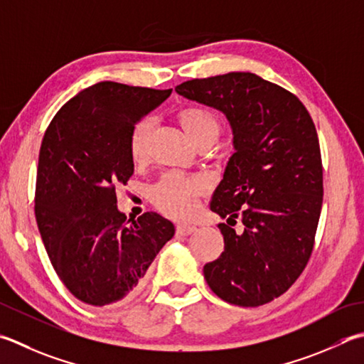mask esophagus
I'll return each mask as SVG.
<instances>
[{"instance_id":"obj_1","label":"esophagus","mask_w":364,"mask_h":364,"mask_svg":"<svg viewBox=\"0 0 364 364\" xmlns=\"http://www.w3.org/2000/svg\"><path fill=\"white\" fill-rule=\"evenodd\" d=\"M196 230H197V227H194V225H176L178 237H188V235H192Z\"/></svg>"}]
</instances>
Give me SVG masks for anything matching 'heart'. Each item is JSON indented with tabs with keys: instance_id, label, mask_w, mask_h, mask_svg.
I'll list each match as a JSON object with an SVG mask.
<instances>
[{
	"instance_id": "obj_1",
	"label": "heart",
	"mask_w": 364,
	"mask_h": 364,
	"mask_svg": "<svg viewBox=\"0 0 364 364\" xmlns=\"http://www.w3.org/2000/svg\"><path fill=\"white\" fill-rule=\"evenodd\" d=\"M180 121L189 137L200 141L208 137H216L219 132V121L216 115L203 107H188L180 113ZM154 121L151 117L141 118L132 127L129 149L135 162L146 158L149 135ZM206 184L200 176H186L181 173H167L154 184L151 198L158 208L167 216L175 219H188L197 211L198 196L205 191Z\"/></svg>"
}]
</instances>
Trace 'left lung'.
Here are the masks:
<instances>
[{
    "mask_svg": "<svg viewBox=\"0 0 364 364\" xmlns=\"http://www.w3.org/2000/svg\"><path fill=\"white\" fill-rule=\"evenodd\" d=\"M175 91L223 112L233 132L210 210L227 223L240 217L245 230L218 225L224 252L203 267L205 279L230 304L269 303L298 279L314 247L323 200L316 126L295 95L251 73L194 78Z\"/></svg>",
    "mask_w": 364,
    "mask_h": 364,
    "instance_id": "left-lung-1",
    "label": "left lung"
}]
</instances>
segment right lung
I'll return each mask as SVG.
<instances>
[{"label": "right lung", "mask_w": 364, "mask_h": 364, "mask_svg": "<svg viewBox=\"0 0 364 364\" xmlns=\"http://www.w3.org/2000/svg\"><path fill=\"white\" fill-rule=\"evenodd\" d=\"M172 90L99 82L64 104L39 151L34 213L56 274L78 300L105 306L135 294L175 235L158 213L127 220L117 186L134 173L135 123Z\"/></svg>", "instance_id": "add662e5"}]
</instances>
